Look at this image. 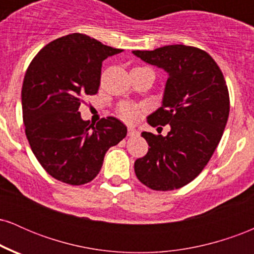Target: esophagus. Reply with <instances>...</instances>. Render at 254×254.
<instances>
[{
    "label": "esophagus",
    "instance_id": "34e87169",
    "mask_svg": "<svg viewBox=\"0 0 254 254\" xmlns=\"http://www.w3.org/2000/svg\"><path fill=\"white\" fill-rule=\"evenodd\" d=\"M137 133L138 132H137V130L133 129V127H129V129H127V136L132 137V136H136Z\"/></svg>",
    "mask_w": 254,
    "mask_h": 254
}]
</instances>
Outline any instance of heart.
Returning a JSON list of instances; mask_svg holds the SVG:
<instances>
[{"mask_svg":"<svg viewBox=\"0 0 254 254\" xmlns=\"http://www.w3.org/2000/svg\"><path fill=\"white\" fill-rule=\"evenodd\" d=\"M141 112L142 110L138 106H135V105L131 104H123L118 109L119 118L122 121L127 122V123H133Z\"/></svg>","mask_w":254,"mask_h":254,"instance_id":"heart-1","label":"heart"}]
</instances>
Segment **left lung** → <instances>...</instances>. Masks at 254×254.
I'll return each instance as SVG.
<instances>
[{"mask_svg": "<svg viewBox=\"0 0 254 254\" xmlns=\"http://www.w3.org/2000/svg\"><path fill=\"white\" fill-rule=\"evenodd\" d=\"M132 54L168 72L162 106L147 122L171 127L165 137L142 132L150 148L135 161L136 177L151 190H177L204 170L220 143L229 116L228 87L210 55L194 46Z\"/></svg>", "mask_w": 254, "mask_h": 254, "instance_id": "obj_1", "label": "left lung"}]
</instances>
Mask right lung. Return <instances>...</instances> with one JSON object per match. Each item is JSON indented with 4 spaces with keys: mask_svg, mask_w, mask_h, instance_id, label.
I'll use <instances>...</instances> for the list:
<instances>
[{
    "mask_svg": "<svg viewBox=\"0 0 254 254\" xmlns=\"http://www.w3.org/2000/svg\"><path fill=\"white\" fill-rule=\"evenodd\" d=\"M122 51L72 33L44 46L26 70L21 90L26 137L42 167L60 182H92L109 148L127 136L117 118L92 125L78 112L83 97L98 93L103 61Z\"/></svg>",
    "mask_w": 254,
    "mask_h": 254,
    "instance_id": "right-lung-1",
    "label": "right lung"
}]
</instances>
